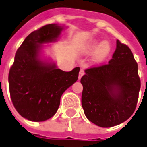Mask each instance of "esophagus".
I'll return each instance as SVG.
<instances>
[{"mask_svg": "<svg viewBox=\"0 0 147 147\" xmlns=\"http://www.w3.org/2000/svg\"><path fill=\"white\" fill-rule=\"evenodd\" d=\"M84 74H85L84 70H83V69H81L80 71H79V75H78V79H81V78L82 77Z\"/></svg>", "mask_w": 147, "mask_h": 147, "instance_id": "obj_1", "label": "esophagus"}]
</instances>
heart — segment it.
I'll use <instances>...</instances> for the list:
<instances>
[{
  "label": "heart",
  "mask_w": 147,
  "mask_h": 147,
  "mask_svg": "<svg viewBox=\"0 0 147 147\" xmlns=\"http://www.w3.org/2000/svg\"><path fill=\"white\" fill-rule=\"evenodd\" d=\"M111 51V47L110 44L107 42H104L100 43L97 40H94L88 43L87 47H85V52L87 54H92L95 53L94 55V60L96 62H101L105 58L107 57V55L109 54Z\"/></svg>",
  "instance_id": "b5f03b06"
}]
</instances>
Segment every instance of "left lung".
<instances>
[{"mask_svg": "<svg viewBox=\"0 0 147 147\" xmlns=\"http://www.w3.org/2000/svg\"><path fill=\"white\" fill-rule=\"evenodd\" d=\"M81 83L84 113L94 124L111 127L134 114L140 89L138 65L130 48L120 40L108 63L85 69Z\"/></svg>", "mask_w": 147, "mask_h": 147, "instance_id": "1", "label": "left lung"}]
</instances>
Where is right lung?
<instances>
[{
	"instance_id": "add662e5",
	"label": "right lung",
	"mask_w": 147,
	"mask_h": 147,
	"mask_svg": "<svg viewBox=\"0 0 147 147\" xmlns=\"http://www.w3.org/2000/svg\"><path fill=\"white\" fill-rule=\"evenodd\" d=\"M62 30L55 24L40 27L26 36L15 54L8 76L10 98L17 111L29 121L52 117L63 92L78 79L79 67L64 71L38 58L40 44L55 41Z\"/></svg>"
}]
</instances>
